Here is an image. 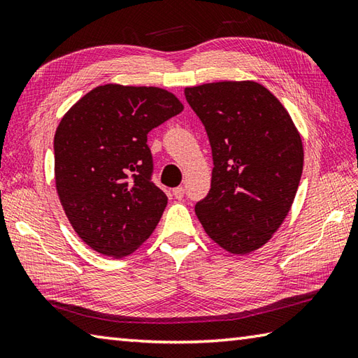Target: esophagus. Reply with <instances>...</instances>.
I'll use <instances>...</instances> for the list:
<instances>
[{
  "label": "esophagus",
  "instance_id": "34e87169",
  "mask_svg": "<svg viewBox=\"0 0 358 358\" xmlns=\"http://www.w3.org/2000/svg\"><path fill=\"white\" fill-rule=\"evenodd\" d=\"M172 192H173V196H175V199H177V200H181V199H183V196H185V187H183V186H178V187H175Z\"/></svg>",
  "mask_w": 358,
  "mask_h": 358
}]
</instances>
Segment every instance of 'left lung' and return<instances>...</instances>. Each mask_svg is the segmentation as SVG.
I'll list each match as a JSON object with an SVG mask.
<instances>
[{"instance_id": "obj_1", "label": "left lung", "mask_w": 358, "mask_h": 358, "mask_svg": "<svg viewBox=\"0 0 358 358\" xmlns=\"http://www.w3.org/2000/svg\"><path fill=\"white\" fill-rule=\"evenodd\" d=\"M185 95L206 127L214 158L210 191L195 214L227 252H254L291 210L305 158L300 132L260 83H206Z\"/></svg>"}]
</instances>
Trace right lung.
I'll use <instances>...</instances> for the list:
<instances>
[{"label":"right lung","mask_w":358,"mask_h":358,"mask_svg":"<svg viewBox=\"0 0 358 358\" xmlns=\"http://www.w3.org/2000/svg\"><path fill=\"white\" fill-rule=\"evenodd\" d=\"M183 110L159 87L104 85L64 113L53 138L55 186L78 237L123 258L154 232L167 196L152 183L148 134Z\"/></svg>","instance_id":"add662e5"}]
</instances>
